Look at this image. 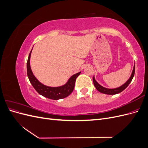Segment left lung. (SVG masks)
<instances>
[{
    "label": "left lung",
    "instance_id": "1",
    "mask_svg": "<svg viewBox=\"0 0 148 148\" xmlns=\"http://www.w3.org/2000/svg\"><path fill=\"white\" fill-rule=\"evenodd\" d=\"M135 65H134L132 73L130 75V78H128V79L126 82H125L124 84H123L122 86H120L118 88L110 89V88H106L105 87H103L100 84H99L96 82V80L95 79V76L93 77L94 85H95V86L97 90L101 93L106 94V95H116V94H118V93H120L122 91H123L124 89L128 86L130 83H131L132 80L134 77V75H135Z\"/></svg>",
    "mask_w": 148,
    "mask_h": 148
}]
</instances>
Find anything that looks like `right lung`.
Here are the masks:
<instances>
[{
  "label": "right lung",
  "mask_w": 148,
  "mask_h": 148,
  "mask_svg": "<svg viewBox=\"0 0 148 148\" xmlns=\"http://www.w3.org/2000/svg\"><path fill=\"white\" fill-rule=\"evenodd\" d=\"M32 50L33 49H31L29 54L27 61V65H27L28 77L31 84H32V86L36 89V91L42 96L53 100L63 99V98H65L69 96L73 91L76 79L78 77V75L81 73V71L73 75L68 79L66 83L64 85H62V86L56 87L46 86V85L40 82L36 78L35 76L33 75L32 70H31L30 66V57Z\"/></svg>",
  "instance_id": "add662e5"
}]
</instances>
